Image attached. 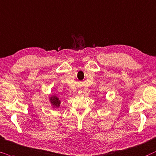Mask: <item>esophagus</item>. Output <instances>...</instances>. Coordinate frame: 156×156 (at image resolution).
Returning <instances> with one entry per match:
<instances>
[{"mask_svg":"<svg viewBox=\"0 0 156 156\" xmlns=\"http://www.w3.org/2000/svg\"><path fill=\"white\" fill-rule=\"evenodd\" d=\"M78 93H81V92H80V91L79 90V91H78Z\"/></svg>","mask_w":156,"mask_h":156,"instance_id":"1","label":"esophagus"}]
</instances>
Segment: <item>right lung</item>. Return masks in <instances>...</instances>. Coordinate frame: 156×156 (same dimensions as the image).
I'll return each mask as SVG.
<instances>
[{
    "instance_id": "right-lung-1",
    "label": "right lung",
    "mask_w": 156,
    "mask_h": 156,
    "mask_svg": "<svg viewBox=\"0 0 156 156\" xmlns=\"http://www.w3.org/2000/svg\"><path fill=\"white\" fill-rule=\"evenodd\" d=\"M48 101L53 108H57L61 107V101L57 95H55V94L49 95Z\"/></svg>"
}]
</instances>
